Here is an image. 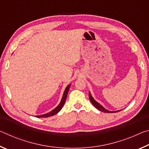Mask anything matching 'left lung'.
<instances>
[{"label":"left lung","mask_w":149,"mask_h":149,"mask_svg":"<svg viewBox=\"0 0 149 149\" xmlns=\"http://www.w3.org/2000/svg\"><path fill=\"white\" fill-rule=\"evenodd\" d=\"M89 99L91 100V102L92 104H93V106L97 108V109H98L100 111H101V112H106V113H113V112H120V110H118V111H114V112H110V111H108L107 110H106L105 108L102 107V106L100 105L99 103H98L96 100H95V99H93V98L92 97L91 95L90 92L89 93Z\"/></svg>","instance_id":"8db88e82"}]
</instances>
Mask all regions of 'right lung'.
<instances>
[{
	"instance_id": "obj_1",
	"label": "right lung",
	"mask_w": 149,
	"mask_h": 149,
	"mask_svg": "<svg viewBox=\"0 0 149 149\" xmlns=\"http://www.w3.org/2000/svg\"><path fill=\"white\" fill-rule=\"evenodd\" d=\"M70 85H71L70 84L68 85L67 86V87L65 88V89L64 92V94H63V97H62V99L61 102H60L59 105L58 106V107L56 108H54L53 110H52L51 112L47 113V114H43V115H41V116H37L36 117H37V118H47V117L51 116H53L54 114H56L59 111L62 109V107H63V106H64V104L65 100H66L68 93V91H69Z\"/></svg>"
}]
</instances>
